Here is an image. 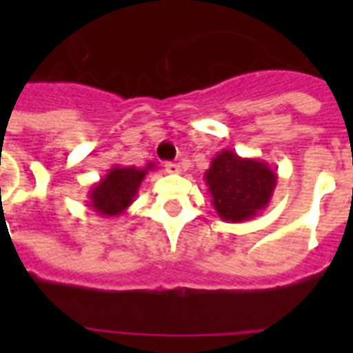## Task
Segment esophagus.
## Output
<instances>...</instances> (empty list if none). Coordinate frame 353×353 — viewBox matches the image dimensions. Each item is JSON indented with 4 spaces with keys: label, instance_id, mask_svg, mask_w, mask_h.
Returning <instances> with one entry per match:
<instances>
[{
    "label": "esophagus",
    "instance_id": "1",
    "mask_svg": "<svg viewBox=\"0 0 353 353\" xmlns=\"http://www.w3.org/2000/svg\"><path fill=\"white\" fill-rule=\"evenodd\" d=\"M164 170H166V173H180V164H176V162H166L164 164Z\"/></svg>",
    "mask_w": 353,
    "mask_h": 353
}]
</instances>
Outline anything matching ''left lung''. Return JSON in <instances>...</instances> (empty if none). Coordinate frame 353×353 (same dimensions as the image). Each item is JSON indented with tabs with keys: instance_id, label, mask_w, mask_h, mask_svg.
<instances>
[{
	"instance_id": "left-lung-1",
	"label": "left lung",
	"mask_w": 353,
	"mask_h": 353,
	"mask_svg": "<svg viewBox=\"0 0 353 353\" xmlns=\"http://www.w3.org/2000/svg\"><path fill=\"white\" fill-rule=\"evenodd\" d=\"M205 182L221 219L242 223L260 214L270 203L277 173L269 162L240 157L233 150H223L212 159Z\"/></svg>"
}]
</instances>
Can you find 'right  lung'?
Instances as JSON below:
<instances>
[{
  "instance_id": "right-lung-1",
  "label": "right lung",
  "mask_w": 353,
  "mask_h": 353,
  "mask_svg": "<svg viewBox=\"0 0 353 353\" xmlns=\"http://www.w3.org/2000/svg\"><path fill=\"white\" fill-rule=\"evenodd\" d=\"M155 168L148 162L145 168L113 166L88 191V207L101 217H118L134 201L146 173Z\"/></svg>"
}]
</instances>
